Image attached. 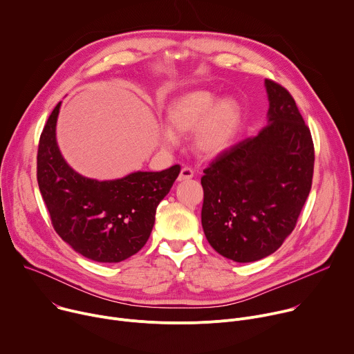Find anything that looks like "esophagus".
<instances>
[{"instance_id": "obj_1", "label": "esophagus", "mask_w": 354, "mask_h": 354, "mask_svg": "<svg viewBox=\"0 0 354 354\" xmlns=\"http://www.w3.org/2000/svg\"><path fill=\"white\" fill-rule=\"evenodd\" d=\"M192 178H193V169L185 167V168L180 169V174H179V176H178V180L182 182V180H187V179H192Z\"/></svg>"}]
</instances>
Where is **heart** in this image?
Segmentation results:
<instances>
[{
    "mask_svg": "<svg viewBox=\"0 0 354 354\" xmlns=\"http://www.w3.org/2000/svg\"><path fill=\"white\" fill-rule=\"evenodd\" d=\"M169 127L160 130L164 147L175 148L178 134L192 133L193 149L200 157L218 158L234 145L242 122L243 109L235 97L220 95L209 89L185 92L165 108Z\"/></svg>",
    "mask_w": 354,
    "mask_h": 354,
    "instance_id": "1",
    "label": "heart"
}]
</instances>
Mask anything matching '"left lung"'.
Segmentation results:
<instances>
[{"instance_id":"obj_1","label":"left lung","mask_w":354,"mask_h":354,"mask_svg":"<svg viewBox=\"0 0 354 354\" xmlns=\"http://www.w3.org/2000/svg\"><path fill=\"white\" fill-rule=\"evenodd\" d=\"M266 126L205 169L201 225L209 243L239 263L276 252L311 190L314 144L292 96L265 80Z\"/></svg>"}]
</instances>
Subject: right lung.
<instances>
[{"instance_id": "right-lung-1", "label": "right lung", "mask_w": 354, "mask_h": 354, "mask_svg": "<svg viewBox=\"0 0 354 354\" xmlns=\"http://www.w3.org/2000/svg\"><path fill=\"white\" fill-rule=\"evenodd\" d=\"M62 102L50 115L39 141L37 183L56 232L77 254L100 263H118L145 245L160 201L180 172L136 171L97 180L82 176L64 160L56 127Z\"/></svg>"}]
</instances>
